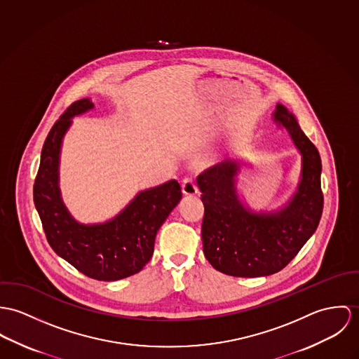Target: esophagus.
I'll use <instances>...</instances> for the list:
<instances>
[{"mask_svg": "<svg viewBox=\"0 0 359 359\" xmlns=\"http://www.w3.org/2000/svg\"><path fill=\"white\" fill-rule=\"evenodd\" d=\"M182 191H183V194L187 196V197H194V196L198 194V189H197L194 180L190 179V177H186V179L183 180Z\"/></svg>", "mask_w": 359, "mask_h": 359, "instance_id": "esophagus-1", "label": "esophagus"}]
</instances>
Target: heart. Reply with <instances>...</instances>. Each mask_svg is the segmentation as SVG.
I'll return each mask as SVG.
<instances>
[{
    "label": "heart",
    "mask_w": 359,
    "mask_h": 359,
    "mask_svg": "<svg viewBox=\"0 0 359 359\" xmlns=\"http://www.w3.org/2000/svg\"><path fill=\"white\" fill-rule=\"evenodd\" d=\"M215 160H216L215 154L206 153V154H202V156L199 157L198 165L199 166H209V165H212V163L215 162Z\"/></svg>",
    "instance_id": "heart-1"
}]
</instances>
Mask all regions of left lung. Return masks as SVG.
<instances>
[{"label": "left lung", "mask_w": 359, "mask_h": 359, "mask_svg": "<svg viewBox=\"0 0 359 359\" xmlns=\"http://www.w3.org/2000/svg\"><path fill=\"white\" fill-rule=\"evenodd\" d=\"M277 126L290 136L302 156L296 191L273 210H255L238 189L245 161L224 160L197 177L205 208L202 243L206 260L220 273L256 278L280 271L318 227L323 196L317 147L300 129L293 113L277 103Z\"/></svg>", "instance_id": "obj_1"}]
</instances>
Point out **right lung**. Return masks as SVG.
Wrapping results in <instances>:
<instances>
[{
	"mask_svg": "<svg viewBox=\"0 0 359 359\" xmlns=\"http://www.w3.org/2000/svg\"><path fill=\"white\" fill-rule=\"evenodd\" d=\"M93 107L90 99H81L52 126L41 151L34 203L46 239L57 256L89 278L118 280L139 273L150 262L157 231L180 202L182 190L176 180H169L139 191L104 223L76 220L59 187L60 151L73 118Z\"/></svg>",
	"mask_w": 359,
	"mask_h": 359,
	"instance_id": "add662e5",
	"label": "right lung"
}]
</instances>
